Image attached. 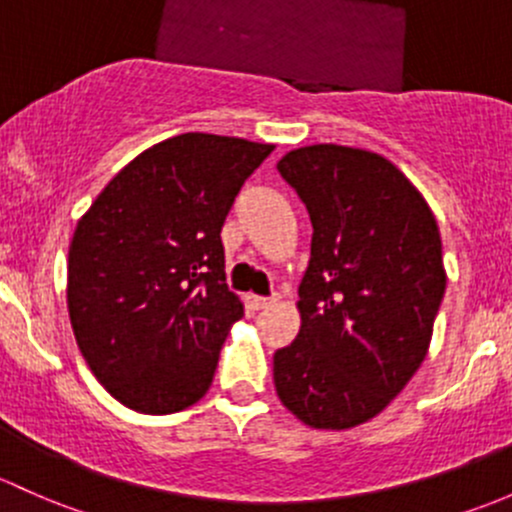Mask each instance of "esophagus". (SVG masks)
<instances>
[{"label": "esophagus", "mask_w": 512, "mask_h": 512, "mask_svg": "<svg viewBox=\"0 0 512 512\" xmlns=\"http://www.w3.org/2000/svg\"><path fill=\"white\" fill-rule=\"evenodd\" d=\"M247 301H250L252 309L265 311V309H270V306H272L277 299H274V297H255V294H250V297H247Z\"/></svg>", "instance_id": "34e87169"}]
</instances>
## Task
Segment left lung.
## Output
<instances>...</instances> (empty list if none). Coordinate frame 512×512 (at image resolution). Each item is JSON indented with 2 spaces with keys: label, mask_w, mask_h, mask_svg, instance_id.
<instances>
[{
  "label": "left lung",
  "mask_w": 512,
  "mask_h": 512,
  "mask_svg": "<svg viewBox=\"0 0 512 512\" xmlns=\"http://www.w3.org/2000/svg\"><path fill=\"white\" fill-rule=\"evenodd\" d=\"M311 218L297 341L274 353L279 400L314 429H348L390 405L427 355L446 289L422 193L385 157L314 144L277 164Z\"/></svg>",
  "instance_id": "8db88e82"
}]
</instances>
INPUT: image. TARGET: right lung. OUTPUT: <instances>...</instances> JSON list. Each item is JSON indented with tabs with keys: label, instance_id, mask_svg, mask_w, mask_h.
I'll return each mask as SVG.
<instances>
[{
	"label": "right lung",
	"instance_id": "add662e5",
	"mask_svg": "<svg viewBox=\"0 0 512 512\" xmlns=\"http://www.w3.org/2000/svg\"><path fill=\"white\" fill-rule=\"evenodd\" d=\"M274 144L186 132L132 159L78 220L68 252L75 341L134 412L201 400L242 316L220 240L235 196Z\"/></svg>",
	"mask_w": 512,
	"mask_h": 512
}]
</instances>
